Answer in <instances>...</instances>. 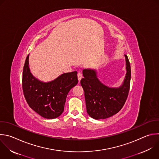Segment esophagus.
Instances as JSON below:
<instances>
[{"instance_id":"obj_1","label":"esophagus","mask_w":159,"mask_h":159,"mask_svg":"<svg viewBox=\"0 0 159 159\" xmlns=\"http://www.w3.org/2000/svg\"><path fill=\"white\" fill-rule=\"evenodd\" d=\"M77 77H78V79H79V81L80 82V80L82 79L83 75H82V74L80 72H79L78 74H77Z\"/></svg>"}]
</instances>
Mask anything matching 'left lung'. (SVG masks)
I'll list each match as a JSON object with an SVG mask.
<instances>
[{"label":"left lung","instance_id":"8db88e82","mask_svg":"<svg viewBox=\"0 0 159 159\" xmlns=\"http://www.w3.org/2000/svg\"><path fill=\"white\" fill-rule=\"evenodd\" d=\"M127 74L124 84L118 89L109 88L97 79L96 72L84 69L80 84L84 90L87 112L95 119H103L118 113L123 107L130 90V65L125 54Z\"/></svg>","mask_w":159,"mask_h":159}]
</instances>
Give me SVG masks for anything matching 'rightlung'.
Listing matches in <instances>:
<instances>
[{
    "mask_svg": "<svg viewBox=\"0 0 159 159\" xmlns=\"http://www.w3.org/2000/svg\"><path fill=\"white\" fill-rule=\"evenodd\" d=\"M29 56L22 74V90L29 107L45 119H55L64 112L67 95L78 83L77 71L65 73L50 82H42L30 72Z\"/></svg>",
    "mask_w": 159,
    "mask_h": 159,
    "instance_id": "right-lung-1",
    "label": "right lung"
}]
</instances>
